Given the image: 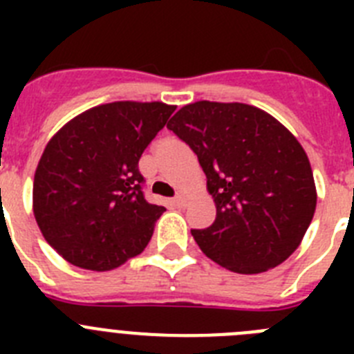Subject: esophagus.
Here are the masks:
<instances>
[{
	"label": "esophagus",
	"mask_w": 354,
	"mask_h": 354,
	"mask_svg": "<svg viewBox=\"0 0 354 354\" xmlns=\"http://www.w3.org/2000/svg\"><path fill=\"white\" fill-rule=\"evenodd\" d=\"M184 202H186V195H184L183 192L177 193V195L174 196V204L175 205H184Z\"/></svg>",
	"instance_id": "obj_1"
}]
</instances>
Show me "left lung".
<instances>
[{
	"label": "left lung",
	"instance_id": "1",
	"mask_svg": "<svg viewBox=\"0 0 354 354\" xmlns=\"http://www.w3.org/2000/svg\"><path fill=\"white\" fill-rule=\"evenodd\" d=\"M167 127L195 152L214 198V223L192 230L200 250L241 274L282 264L301 243L317 202L298 140L243 102H193Z\"/></svg>",
	"mask_w": 354,
	"mask_h": 354
}]
</instances>
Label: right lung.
Returning <instances> with one entry per match:
<instances>
[{"label":"right lung","instance_id":"1","mask_svg":"<svg viewBox=\"0 0 354 354\" xmlns=\"http://www.w3.org/2000/svg\"><path fill=\"white\" fill-rule=\"evenodd\" d=\"M174 111L162 102H109L53 136L35 171L33 212L65 261L109 271L149 245L167 209L145 200L138 162Z\"/></svg>","mask_w":354,"mask_h":354}]
</instances>
